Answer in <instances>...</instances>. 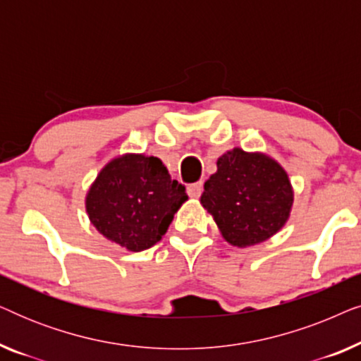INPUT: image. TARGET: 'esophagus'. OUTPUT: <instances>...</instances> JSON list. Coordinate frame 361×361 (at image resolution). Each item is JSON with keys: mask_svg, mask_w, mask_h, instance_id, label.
<instances>
[{"mask_svg": "<svg viewBox=\"0 0 361 361\" xmlns=\"http://www.w3.org/2000/svg\"><path fill=\"white\" fill-rule=\"evenodd\" d=\"M202 190H204V182H202V180L194 182V184L187 185V194H189L190 197H194V199H197V197H200Z\"/></svg>", "mask_w": 361, "mask_h": 361, "instance_id": "1", "label": "esophagus"}]
</instances>
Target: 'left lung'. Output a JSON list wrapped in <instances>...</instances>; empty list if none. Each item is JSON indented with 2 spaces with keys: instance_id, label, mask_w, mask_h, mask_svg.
Segmentation results:
<instances>
[{
  "instance_id": "obj_1",
  "label": "left lung",
  "mask_w": 361,
  "mask_h": 361,
  "mask_svg": "<svg viewBox=\"0 0 361 361\" xmlns=\"http://www.w3.org/2000/svg\"><path fill=\"white\" fill-rule=\"evenodd\" d=\"M294 194L286 171L269 156L235 147L216 161L202 205L233 246L268 240L289 219Z\"/></svg>"
}]
</instances>
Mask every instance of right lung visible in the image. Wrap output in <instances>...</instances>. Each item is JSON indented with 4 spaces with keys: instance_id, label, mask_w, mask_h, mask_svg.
<instances>
[{
    "instance_id": "1",
    "label": "right lung",
    "mask_w": 361,
    "mask_h": 361,
    "mask_svg": "<svg viewBox=\"0 0 361 361\" xmlns=\"http://www.w3.org/2000/svg\"><path fill=\"white\" fill-rule=\"evenodd\" d=\"M185 200V187L171 179L161 159L125 154L103 167L85 204L105 238L136 253L162 238Z\"/></svg>"
}]
</instances>
